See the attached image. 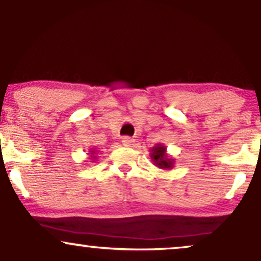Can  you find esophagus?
Returning a JSON list of instances; mask_svg holds the SVG:
<instances>
[{
    "label": "esophagus",
    "mask_w": 261,
    "mask_h": 261,
    "mask_svg": "<svg viewBox=\"0 0 261 261\" xmlns=\"http://www.w3.org/2000/svg\"><path fill=\"white\" fill-rule=\"evenodd\" d=\"M121 142H122V145H124V146H127V147H130V146H133L135 143V140L131 139V137H128V136H125V137H122Z\"/></svg>",
    "instance_id": "1"
}]
</instances>
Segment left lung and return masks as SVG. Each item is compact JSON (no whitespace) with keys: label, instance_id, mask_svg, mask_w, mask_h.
Segmentation results:
<instances>
[{"label":"left lung","instance_id":"8db88e82","mask_svg":"<svg viewBox=\"0 0 261 261\" xmlns=\"http://www.w3.org/2000/svg\"><path fill=\"white\" fill-rule=\"evenodd\" d=\"M152 161L154 162V164H157L160 168H172L173 167V160L168 157V154L166 153V147L164 146H157L152 149Z\"/></svg>","mask_w":261,"mask_h":261}]
</instances>
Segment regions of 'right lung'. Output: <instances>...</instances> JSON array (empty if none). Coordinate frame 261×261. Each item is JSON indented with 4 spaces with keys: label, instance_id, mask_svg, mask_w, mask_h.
<instances>
[{
    "label": "right lung",
    "instance_id": "obj_1",
    "mask_svg": "<svg viewBox=\"0 0 261 261\" xmlns=\"http://www.w3.org/2000/svg\"><path fill=\"white\" fill-rule=\"evenodd\" d=\"M92 153H94V151H92Z\"/></svg>",
    "mask_w": 261,
    "mask_h": 261
}]
</instances>
